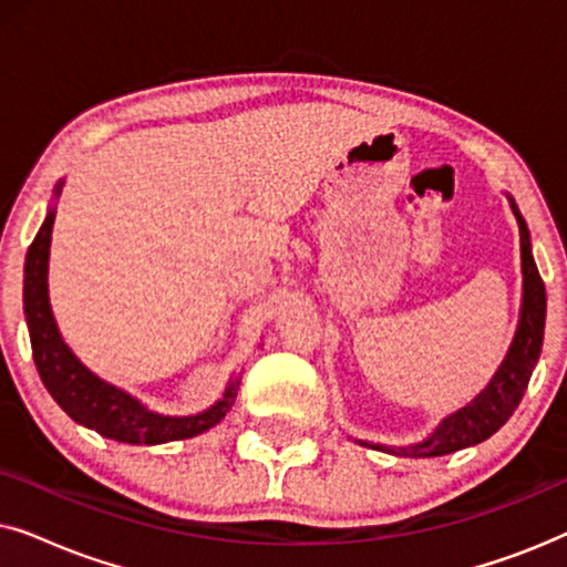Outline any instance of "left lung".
<instances>
[{
    "instance_id": "obj_1",
    "label": "left lung",
    "mask_w": 567,
    "mask_h": 567,
    "mask_svg": "<svg viewBox=\"0 0 567 567\" xmlns=\"http://www.w3.org/2000/svg\"><path fill=\"white\" fill-rule=\"evenodd\" d=\"M508 204L514 208L518 221V235H522V274H524V299H522V317H518V328L511 343L506 359L501 369L495 371L491 384L477 394L470 405L456 410L441 421L436 431L421 444L413 446H384L361 441L363 446L379 449V452H390L394 456H444L460 449L475 446L480 441L491 439L503 423L514 415V410L522 402L526 386H529L532 371L537 367L542 353V338H545V315H547V293L545 281H542L537 262L532 255L529 227H526L522 212H518L516 200L508 196Z\"/></svg>"
}]
</instances>
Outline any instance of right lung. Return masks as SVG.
<instances>
[{
    "instance_id": "right-lung-1",
    "label": "right lung",
    "mask_w": 567,
    "mask_h": 567,
    "mask_svg": "<svg viewBox=\"0 0 567 567\" xmlns=\"http://www.w3.org/2000/svg\"><path fill=\"white\" fill-rule=\"evenodd\" d=\"M56 185V196L61 193ZM56 208H49L43 227L38 229L33 245L25 255V284H22V305L33 346V361L38 374L51 398L72 421L97 431L100 436L123 441V444H165V441L193 439L221 421L235 405L239 379L235 377L224 390L221 400L198 415H159L142 405L128 392L107 384L105 379L84 367L61 338L49 305V247Z\"/></svg>"
}]
</instances>
